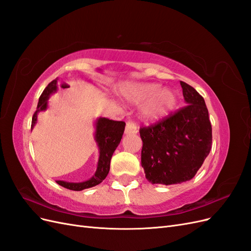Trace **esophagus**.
<instances>
[{"label": "esophagus", "mask_w": 251, "mask_h": 251, "mask_svg": "<svg viewBox=\"0 0 251 251\" xmlns=\"http://www.w3.org/2000/svg\"><path fill=\"white\" fill-rule=\"evenodd\" d=\"M126 134H136L138 133V128L136 126V125L133 123V121H127L126 125V130H125Z\"/></svg>", "instance_id": "obj_1"}]
</instances>
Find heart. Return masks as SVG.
I'll use <instances>...</instances> for the list:
<instances>
[{
	"mask_svg": "<svg viewBox=\"0 0 251 251\" xmlns=\"http://www.w3.org/2000/svg\"><path fill=\"white\" fill-rule=\"evenodd\" d=\"M126 102L141 105L140 118L146 123H155L170 114L178 102V94L171 88H161L160 83L141 82L127 86L123 91Z\"/></svg>",
	"mask_w": 251,
	"mask_h": 251,
	"instance_id": "obj_1",
	"label": "heart"
}]
</instances>
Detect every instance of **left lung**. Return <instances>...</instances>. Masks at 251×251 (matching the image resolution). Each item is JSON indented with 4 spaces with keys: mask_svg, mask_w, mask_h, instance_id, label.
<instances>
[{
    "mask_svg": "<svg viewBox=\"0 0 251 251\" xmlns=\"http://www.w3.org/2000/svg\"><path fill=\"white\" fill-rule=\"evenodd\" d=\"M180 85L187 105L139 130L141 165L151 184L193 179L211 150V125L204 98L186 82Z\"/></svg>",
    "mask_w": 251,
    "mask_h": 251,
    "instance_id": "8db88e82",
    "label": "left lung"
}]
</instances>
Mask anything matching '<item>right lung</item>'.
<instances>
[{
	"instance_id": "obj_1",
	"label": "right lung",
	"mask_w": 251,
	"mask_h": 251,
	"mask_svg": "<svg viewBox=\"0 0 251 251\" xmlns=\"http://www.w3.org/2000/svg\"><path fill=\"white\" fill-rule=\"evenodd\" d=\"M57 91V79L52 80L49 85L43 91V93L37 103V108L32 117L31 130L36 124L37 114L42 111H46L48 108V100L51 94L55 93ZM126 124L124 121L110 120L104 117L97 118L95 123V134L94 138L97 143L98 151H100V158H98L97 169L92 178L87 181L78 182H66V181H56V183L65 188L71 189V191H82V189L93 187L100 184L104 178L108 176L110 171V162L113 156L114 151L116 150L118 144L120 143L121 138L125 132Z\"/></svg>"
}]
</instances>
